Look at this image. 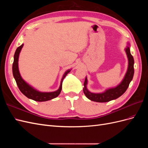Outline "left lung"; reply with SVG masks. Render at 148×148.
<instances>
[{"label":"left lung","mask_w":148,"mask_h":148,"mask_svg":"<svg viewBox=\"0 0 148 148\" xmlns=\"http://www.w3.org/2000/svg\"><path fill=\"white\" fill-rule=\"evenodd\" d=\"M127 55L128 59V70L125 76L123 81L117 87L109 89L102 93H92L89 92L86 88L87 78L86 77L84 82L83 92L89 99L98 102H106L112 100L117 99L127 91L130 83L132 80L134 75V59L130 51V47H127L125 49Z\"/></svg>","instance_id":"obj_1"}]
</instances>
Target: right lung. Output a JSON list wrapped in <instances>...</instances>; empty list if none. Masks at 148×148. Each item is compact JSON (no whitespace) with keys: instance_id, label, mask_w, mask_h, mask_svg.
<instances>
[{"instance_id":"obj_1","label":"right lung","mask_w":148,"mask_h":148,"mask_svg":"<svg viewBox=\"0 0 148 148\" xmlns=\"http://www.w3.org/2000/svg\"><path fill=\"white\" fill-rule=\"evenodd\" d=\"M23 46V44H21L20 46H19L16 49V50L15 52L14 60H13V63L12 65V71H13V77H14V78L17 84V86L18 87L20 91L23 93L25 96L29 98V99H33L34 101H38V102L47 101L57 97L59 95V94L60 93L62 90V82H63V80L64 78L66 77V75L70 72V70H67L64 73L63 78L62 79L59 89H58L57 91L54 92H41L36 91V89H33L32 87H31L29 85H28L23 79H22L19 72L18 66V57H19L20 52Z\"/></svg>"}]
</instances>
